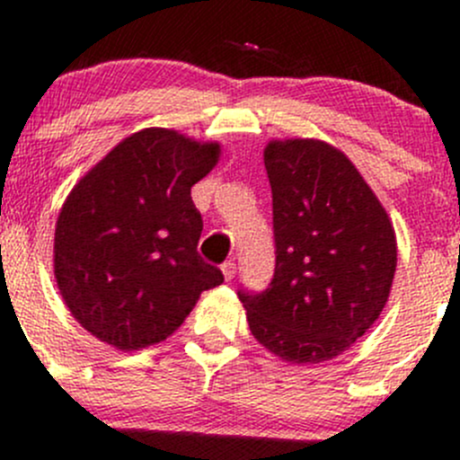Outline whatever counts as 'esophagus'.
Listing matches in <instances>:
<instances>
[{"instance_id": "1", "label": "esophagus", "mask_w": 460, "mask_h": 460, "mask_svg": "<svg viewBox=\"0 0 460 460\" xmlns=\"http://www.w3.org/2000/svg\"><path fill=\"white\" fill-rule=\"evenodd\" d=\"M221 271H224L226 280H232V279H234V274H236V263H234V261H226V263L221 265Z\"/></svg>"}]
</instances>
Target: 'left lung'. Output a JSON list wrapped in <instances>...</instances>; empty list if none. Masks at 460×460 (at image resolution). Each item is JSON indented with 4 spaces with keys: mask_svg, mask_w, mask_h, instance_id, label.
Segmentation results:
<instances>
[{
    "mask_svg": "<svg viewBox=\"0 0 460 460\" xmlns=\"http://www.w3.org/2000/svg\"><path fill=\"white\" fill-rule=\"evenodd\" d=\"M276 268L261 294L241 289L252 335L291 364H318L353 347L386 305L397 239L353 162L323 140H271Z\"/></svg>",
    "mask_w": 460,
    "mask_h": 460,
    "instance_id": "1",
    "label": "left lung"
}]
</instances>
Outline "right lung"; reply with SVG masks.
Instances as JSON below:
<instances>
[{
  "label": "right lung",
  "instance_id": "right-lung-1",
  "mask_svg": "<svg viewBox=\"0 0 460 460\" xmlns=\"http://www.w3.org/2000/svg\"><path fill=\"white\" fill-rule=\"evenodd\" d=\"M217 142L171 129L125 137L74 186L54 232V276L83 329L120 350L166 340L201 291L224 283L197 252L190 189L215 169Z\"/></svg>",
  "mask_w": 460,
  "mask_h": 460
}]
</instances>
